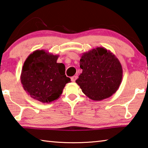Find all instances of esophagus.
<instances>
[{
    "label": "esophagus",
    "instance_id": "1",
    "mask_svg": "<svg viewBox=\"0 0 148 148\" xmlns=\"http://www.w3.org/2000/svg\"><path fill=\"white\" fill-rule=\"evenodd\" d=\"M77 75H75V76H73L71 78V81H73V82H75L77 80Z\"/></svg>",
    "mask_w": 148,
    "mask_h": 148
}]
</instances>
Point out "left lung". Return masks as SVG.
Wrapping results in <instances>:
<instances>
[{"mask_svg": "<svg viewBox=\"0 0 148 148\" xmlns=\"http://www.w3.org/2000/svg\"><path fill=\"white\" fill-rule=\"evenodd\" d=\"M80 67L83 72L75 82L91 100L100 101L108 98L119 88L123 78L122 66L110 50L97 47L83 53Z\"/></svg>", "mask_w": 148, "mask_h": 148, "instance_id": "left-lung-1", "label": "left lung"}]
</instances>
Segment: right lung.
Wrapping results in <instances>:
<instances>
[{
    "mask_svg": "<svg viewBox=\"0 0 148 148\" xmlns=\"http://www.w3.org/2000/svg\"><path fill=\"white\" fill-rule=\"evenodd\" d=\"M59 56L44 50H37L24 62L21 83L31 98L49 103L61 96L65 84L71 79L65 75V67L57 63Z\"/></svg>",
    "mask_w": 148,
    "mask_h": 148,
    "instance_id": "add662e5",
    "label": "right lung"
}]
</instances>
